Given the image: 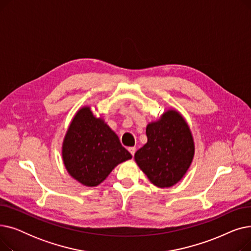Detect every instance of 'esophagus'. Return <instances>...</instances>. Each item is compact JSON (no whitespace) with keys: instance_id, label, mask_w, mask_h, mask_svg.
Here are the masks:
<instances>
[{"instance_id":"34e87169","label":"esophagus","mask_w":251,"mask_h":251,"mask_svg":"<svg viewBox=\"0 0 251 251\" xmlns=\"http://www.w3.org/2000/svg\"><path fill=\"white\" fill-rule=\"evenodd\" d=\"M128 151H129V152H130L131 154L134 155V153H135V151H136V149H135L134 147H131V148L128 149Z\"/></svg>"}]
</instances>
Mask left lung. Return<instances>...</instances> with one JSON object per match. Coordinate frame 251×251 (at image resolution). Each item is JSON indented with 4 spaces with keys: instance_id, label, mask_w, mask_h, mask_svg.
<instances>
[{
    "instance_id": "1",
    "label": "left lung",
    "mask_w": 251,
    "mask_h": 251,
    "mask_svg": "<svg viewBox=\"0 0 251 251\" xmlns=\"http://www.w3.org/2000/svg\"><path fill=\"white\" fill-rule=\"evenodd\" d=\"M148 142L134 159L153 185L166 188L186 174L194 156V141L185 119L176 110H168L147 126Z\"/></svg>"
}]
</instances>
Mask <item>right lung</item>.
<instances>
[{
    "instance_id": "right-lung-1",
    "label": "right lung",
    "mask_w": 251,
    "mask_h": 251,
    "mask_svg": "<svg viewBox=\"0 0 251 251\" xmlns=\"http://www.w3.org/2000/svg\"><path fill=\"white\" fill-rule=\"evenodd\" d=\"M62 156L70 176L88 187L98 186L117 165L132 157L90 107L81 108L74 116L63 141Z\"/></svg>"
}]
</instances>
